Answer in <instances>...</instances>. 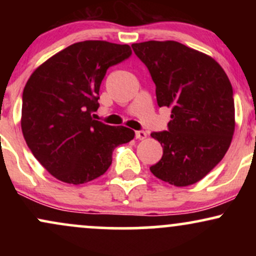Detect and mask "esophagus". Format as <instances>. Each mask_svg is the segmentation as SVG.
Masks as SVG:
<instances>
[{"label":"esophagus","mask_w":256,"mask_h":256,"mask_svg":"<svg viewBox=\"0 0 256 256\" xmlns=\"http://www.w3.org/2000/svg\"><path fill=\"white\" fill-rule=\"evenodd\" d=\"M134 136H136L137 140H146V132L140 130V131H136V134H134Z\"/></svg>","instance_id":"1"}]
</instances>
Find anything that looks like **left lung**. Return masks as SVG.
I'll return each mask as SVG.
<instances>
[{
    "instance_id": "1",
    "label": "left lung",
    "mask_w": 256,
    "mask_h": 256,
    "mask_svg": "<svg viewBox=\"0 0 256 256\" xmlns=\"http://www.w3.org/2000/svg\"><path fill=\"white\" fill-rule=\"evenodd\" d=\"M149 70L158 107H171L167 131L152 132L162 158L150 167L176 186L201 180L224 158L234 131L232 85L214 58L176 40L132 44Z\"/></svg>"
}]
</instances>
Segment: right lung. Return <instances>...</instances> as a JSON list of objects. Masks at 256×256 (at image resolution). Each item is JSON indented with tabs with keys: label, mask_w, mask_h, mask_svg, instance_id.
Returning <instances> with one entry per match:
<instances>
[{
	"label": "right lung",
	"mask_w": 256,
	"mask_h": 256,
	"mask_svg": "<svg viewBox=\"0 0 256 256\" xmlns=\"http://www.w3.org/2000/svg\"><path fill=\"white\" fill-rule=\"evenodd\" d=\"M131 52L128 44L84 40L48 58L28 78L22 134L34 156L58 180L78 185L96 179L110 168L114 149L134 140L131 128L91 116L107 70Z\"/></svg>",
	"instance_id": "right-lung-1"
}]
</instances>
